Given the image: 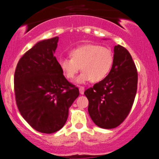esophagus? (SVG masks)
<instances>
[{
    "label": "esophagus",
    "mask_w": 159,
    "mask_h": 159,
    "mask_svg": "<svg viewBox=\"0 0 159 159\" xmlns=\"http://www.w3.org/2000/svg\"><path fill=\"white\" fill-rule=\"evenodd\" d=\"M80 94H83L84 93V91H85V88L83 86H80Z\"/></svg>",
    "instance_id": "obj_1"
}]
</instances>
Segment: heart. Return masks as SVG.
I'll list each match as a JSON object with an SVG mask.
<instances>
[{
  "mask_svg": "<svg viewBox=\"0 0 159 159\" xmlns=\"http://www.w3.org/2000/svg\"><path fill=\"white\" fill-rule=\"evenodd\" d=\"M71 58H61L59 66L64 76L69 80L76 76L80 66L83 73L76 78L78 83L100 82L109 74L113 63L114 55L107 47L94 44H86L70 51Z\"/></svg>",
  "mask_w": 159,
  "mask_h": 159,
  "instance_id": "b5f03b06",
  "label": "heart"
}]
</instances>
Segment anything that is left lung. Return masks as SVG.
Here are the masks:
<instances>
[{
	"mask_svg": "<svg viewBox=\"0 0 159 159\" xmlns=\"http://www.w3.org/2000/svg\"><path fill=\"white\" fill-rule=\"evenodd\" d=\"M114 52L109 74L84 92L91 119L105 129L119 126L128 117L138 87V72L129 52L120 45L114 46Z\"/></svg>",
	"mask_w": 159,
	"mask_h": 159,
	"instance_id": "8db88e82",
	"label": "left lung"
}]
</instances>
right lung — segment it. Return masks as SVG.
<instances>
[{"mask_svg": "<svg viewBox=\"0 0 159 159\" xmlns=\"http://www.w3.org/2000/svg\"><path fill=\"white\" fill-rule=\"evenodd\" d=\"M59 37L40 41L19 59L14 83L17 107L23 118L39 132L60 130L69 108L79 97L78 87L63 76L54 56Z\"/></svg>", "mask_w": 159, "mask_h": 159, "instance_id": "add662e5", "label": "right lung"}]
</instances>
